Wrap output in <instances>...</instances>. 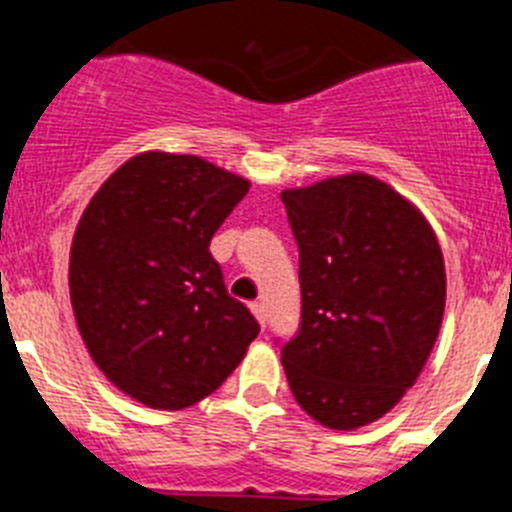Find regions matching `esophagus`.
Masks as SVG:
<instances>
[{
    "label": "esophagus",
    "mask_w": 512,
    "mask_h": 512,
    "mask_svg": "<svg viewBox=\"0 0 512 512\" xmlns=\"http://www.w3.org/2000/svg\"><path fill=\"white\" fill-rule=\"evenodd\" d=\"M250 308H252V313H255V319L260 321L262 326H265V306H262V303H250Z\"/></svg>",
    "instance_id": "esophagus-1"
}]
</instances>
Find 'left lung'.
<instances>
[{
    "instance_id": "obj_1",
    "label": "left lung",
    "mask_w": 512,
    "mask_h": 512,
    "mask_svg": "<svg viewBox=\"0 0 512 512\" xmlns=\"http://www.w3.org/2000/svg\"><path fill=\"white\" fill-rule=\"evenodd\" d=\"M280 199L301 257V329L280 352L290 393L321 426H367L413 388L436 344L439 239L411 201L367 173Z\"/></svg>"
}]
</instances>
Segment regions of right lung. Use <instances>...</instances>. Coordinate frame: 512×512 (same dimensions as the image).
<instances>
[{
    "label": "right lung",
    "instance_id": "1",
    "mask_svg": "<svg viewBox=\"0 0 512 512\" xmlns=\"http://www.w3.org/2000/svg\"><path fill=\"white\" fill-rule=\"evenodd\" d=\"M247 191L209 160L150 150L114 170L78 222L68 265L78 331L107 380L147 408L204 400L260 334L209 252Z\"/></svg>",
    "mask_w": 512,
    "mask_h": 512
}]
</instances>
